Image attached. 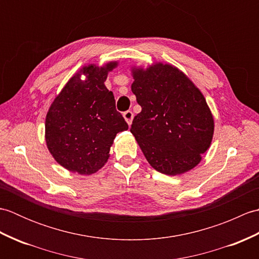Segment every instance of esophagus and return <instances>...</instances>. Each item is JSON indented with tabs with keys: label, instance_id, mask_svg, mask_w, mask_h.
I'll return each instance as SVG.
<instances>
[{
	"label": "esophagus",
	"instance_id": "obj_1",
	"mask_svg": "<svg viewBox=\"0 0 259 259\" xmlns=\"http://www.w3.org/2000/svg\"><path fill=\"white\" fill-rule=\"evenodd\" d=\"M123 118L124 120L126 121V123H128L129 125L133 123V119H134V113L133 111H130V110H128V111L123 112Z\"/></svg>",
	"mask_w": 259,
	"mask_h": 259
}]
</instances>
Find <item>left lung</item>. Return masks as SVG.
Masks as SVG:
<instances>
[{
	"label": "left lung",
	"mask_w": 259,
	"mask_h": 259,
	"mask_svg": "<svg viewBox=\"0 0 259 259\" xmlns=\"http://www.w3.org/2000/svg\"><path fill=\"white\" fill-rule=\"evenodd\" d=\"M131 91L141 106L131 134L157 171L176 176L189 171L210 147L213 118L205 97L171 64L133 69Z\"/></svg>",
	"instance_id": "left-lung-1"
}]
</instances>
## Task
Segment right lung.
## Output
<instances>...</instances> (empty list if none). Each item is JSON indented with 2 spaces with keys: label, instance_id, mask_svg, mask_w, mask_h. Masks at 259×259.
<instances>
[{
  "label": "right lung",
  "instance_id": "obj_1",
  "mask_svg": "<svg viewBox=\"0 0 259 259\" xmlns=\"http://www.w3.org/2000/svg\"><path fill=\"white\" fill-rule=\"evenodd\" d=\"M118 62L84 65L54 99L46 118V141L56 161L69 171L91 175L104 166L120 131L128 124L115 110L104 81ZM86 79L82 80L80 75Z\"/></svg>",
  "mask_w": 259,
  "mask_h": 259
}]
</instances>
